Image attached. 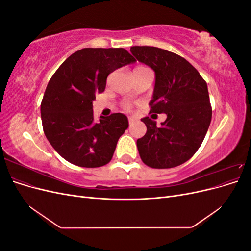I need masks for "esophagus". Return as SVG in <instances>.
<instances>
[{
	"label": "esophagus",
	"mask_w": 251,
	"mask_h": 251,
	"mask_svg": "<svg viewBox=\"0 0 251 251\" xmlns=\"http://www.w3.org/2000/svg\"><path fill=\"white\" fill-rule=\"evenodd\" d=\"M135 123H136V118H134V117H132V116L128 117V124L133 125V124H135Z\"/></svg>",
	"instance_id": "1"
}]
</instances>
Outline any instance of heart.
<instances>
[{
    "label": "heart",
    "mask_w": 251,
    "mask_h": 251,
    "mask_svg": "<svg viewBox=\"0 0 251 251\" xmlns=\"http://www.w3.org/2000/svg\"><path fill=\"white\" fill-rule=\"evenodd\" d=\"M138 69H143V67H137V68H135L134 70H138ZM126 108H128V107H130V104L126 103Z\"/></svg>",
    "instance_id": "b5f03b06"
}]
</instances>
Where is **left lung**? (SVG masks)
<instances>
[{"label":"left lung","mask_w":251,"mask_h":251,"mask_svg":"<svg viewBox=\"0 0 251 251\" xmlns=\"http://www.w3.org/2000/svg\"><path fill=\"white\" fill-rule=\"evenodd\" d=\"M130 51L155 71L150 113L168 116L160 126L149 117L141 119L147 133L137 140L140 158L150 168H175L194 156L207 133L212 112L207 83L176 53L150 46H134Z\"/></svg>","instance_id":"1"}]
</instances>
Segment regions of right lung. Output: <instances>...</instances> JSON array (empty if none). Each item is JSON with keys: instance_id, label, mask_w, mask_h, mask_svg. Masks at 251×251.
Returning a JSON list of instances; mask_svg holds the SVG:
<instances>
[{"instance_id": "right-lung-1", "label": "right lung", "mask_w": 251, "mask_h": 251, "mask_svg": "<svg viewBox=\"0 0 251 251\" xmlns=\"http://www.w3.org/2000/svg\"><path fill=\"white\" fill-rule=\"evenodd\" d=\"M135 62L124 48H83L53 74L41 103L42 124L53 149L68 162L100 168L111 161L127 117L114 113L95 121L93 100L104 91L110 73Z\"/></svg>"}]
</instances>
